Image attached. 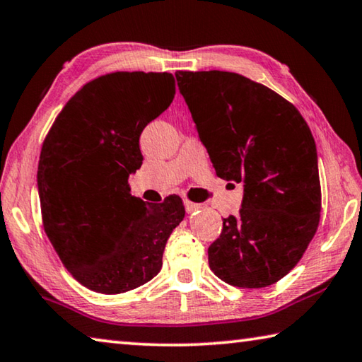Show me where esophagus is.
Wrapping results in <instances>:
<instances>
[{"mask_svg": "<svg viewBox=\"0 0 362 362\" xmlns=\"http://www.w3.org/2000/svg\"><path fill=\"white\" fill-rule=\"evenodd\" d=\"M185 211L188 212V214H192V212H194V211H198L199 209V204H194V203H192V201H185Z\"/></svg>", "mask_w": 362, "mask_h": 362, "instance_id": "34e87169", "label": "esophagus"}]
</instances>
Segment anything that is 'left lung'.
Here are the masks:
<instances>
[{
    "instance_id": "left-lung-1",
    "label": "left lung",
    "mask_w": 362,
    "mask_h": 362,
    "mask_svg": "<svg viewBox=\"0 0 362 362\" xmlns=\"http://www.w3.org/2000/svg\"><path fill=\"white\" fill-rule=\"evenodd\" d=\"M175 78L217 175L244 183L240 214L223 218L207 249L209 267L231 286H272L302 259L320 223L313 134L292 103L238 73Z\"/></svg>"
}]
</instances>
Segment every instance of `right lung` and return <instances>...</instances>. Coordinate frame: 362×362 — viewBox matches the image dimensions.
Segmentation results:
<instances>
[{"label":"right lung","instance_id":"1","mask_svg":"<svg viewBox=\"0 0 362 362\" xmlns=\"http://www.w3.org/2000/svg\"><path fill=\"white\" fill-rule=\"evenodd\" d=\"M174 95L170 73L100 76L71 97L42 144L45 231L65 268L90 291L121 293L148 283L185 217L179 196L150 204L127 183L144 161L140 134Z\"/></svg>","mask_w":362,"mask_h":362}]
</instances>
